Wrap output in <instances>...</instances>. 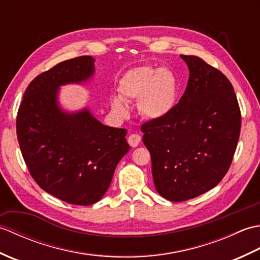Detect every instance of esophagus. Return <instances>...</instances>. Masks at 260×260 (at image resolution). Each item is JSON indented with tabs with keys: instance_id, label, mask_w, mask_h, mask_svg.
<instances>
[{
	"instance_id": "obj_1",
	"label": "esophagus",
	"mask_w": 260,
	"mask_h": 260,
	"mask_svg": "<svg viewBox=\"0 0 260 260\" xmlns=\"http://www.w3.org/2000/svg\"><path fill=\"white\" fill-rule=\"evenodd\" d=\"M142 140L141 135L139 134H131L128 136V139H127V142H128V144L132 146V147H136L137 145L140 144V142Z\"/></svg>"
}]
</instances>
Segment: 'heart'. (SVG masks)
I'll return each instance as SVG.
<instances>
[{
    "label": "heart",
    "mask_w": 260,
    "mask_h": 260,
    "mask_svg": "<svg viewBox=\"0 0 260 260\" xmlns=\"http://www.w3.org/2000/svg\"><path fill=\"white\" fill-rule=\"evenodd\" d=\"M117 90L119 96L110 99L115 113L127 114L125 102L137 101L140 114L147 119H161L173 109L179 92V82L172 70L162 67L140 66L121 77Z\"/></svg>",
    "instance_id": "b5f03b06"
}]
</instances>
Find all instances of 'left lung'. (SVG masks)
<instances>
[{
  "mask_svg": "<svg viewBox=\"0 0 260 260\" xmlns=\"http://www.w3.org/2000/svg\"><path fill=\"white\" fill-rule=\"evenodd\" d=\"M181 58L190 71L183 96L163 118L141 126L154 185L173 202L201 196L223 179L241 127L239 104L227 77L200 57Z\"/></svg>",
  "mask_w": 260,
  "mask_h": 260,
  "instance_id": "1",
  "label": "left lung"
}]
</instances>
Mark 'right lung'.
Segmentation results:
<instances>
[{
	"label": "right lung",
	"mask_w": 260,
	"mask_h": 260,
	"mask_svg": "<svg viewBox=\"0 0 260 260\" xmlns=\"http://www.w3.org/2000/svg\"><path fill=\"white\" fill-rule=\"evenodd\" d=\"M92 74L91 56L56 64L30 82L16 115L19 145L33 180L49 194L77 206L101 200L129 151L125 128L103 125L87 109L67 114L58 107L59 86Z\"/></svg>",
	"instance_id": "obj_1"
}]
</instances>
